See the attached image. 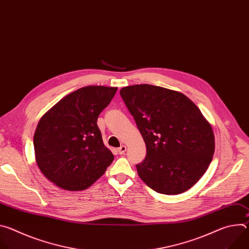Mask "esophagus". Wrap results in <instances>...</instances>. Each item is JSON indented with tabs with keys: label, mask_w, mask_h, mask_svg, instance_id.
<instances>
[{
	"label": "esophagus",
	"mask_w": 249,
	"mask_h": 249,
	"mask_svg": "<svg viewBox=\"0 0 249 249\" xmlns=\"http://www.w3.org/2000/svg\"><path fill=\"white\" fill-rule=\"evenodd\" d=\"M126 150H127V148H126V146H121L120 148H118V150H117V152H118V154L119 155H124L125 154V152H126Z\"/></svg>",
	"instance_id": "obj_1"
}]
</instances>
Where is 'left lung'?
I'll return each mask as SVG.
<instances>
[{
	"mask_svg": "<svg viewBox=\"0 0 249 249\" xmlns=\"http://www.w3.org/2000/svg\"><path fill=\"white\" fill-rule=\"evenodd\" d=\"M147 146L140 178L158 193L180 194L206 172L215 152L211 125L183 93L152 85L120 89Z\"/></svg>",
	"mask_w": 249,
	"mask_h": 249,
	"instance_id": "left-lung-1",
	"label": "left lung"
}]
</instances>
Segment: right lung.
<instances>
[{"label":"right lung","instance_id":"add662e5","mask_svg":"<svg viewBox=\"0 0 249 249\" xmlns=\"http://www.w3.org/2000/svg\"><path fill=\"white\" fill-rule=\"evenodd\" d=\"M117 88L89 86L57 102L40 119L33 145L41 172L69 191L89 187L114 160L97 126Z\"/></svg>","mask_w":249,"mask_h":249}]
</instances>
